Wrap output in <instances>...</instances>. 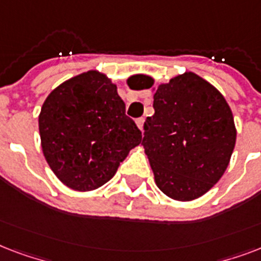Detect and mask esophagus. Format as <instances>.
Masks as SVG:
<instances>
[{"mask_svg": "<svg viewBox=\"0 0 261 261\" xmlns=\"http://www.w3.org/2000/svg\"><path fill=\"white\" fill-rule=\"evenodd\" d=\"M136 125H137V128L140 129V130H143V126H144V118H137Z\"/></svg>", "mask_w": 261, "mask_h": 261, "instance_id": "obj_1", "label": "esophagus"}]
</instances>
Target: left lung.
<instances>
[{
	"instance_id": "obj_1",
	"label": "left lung",
	"mask_w": 261,
	"mask_h": 261,
	"mask_svg": "<svg viewBox=\"0 0 261 261\" xmlns=\"http://www.w3.org/2000/svg\"><path fill=\"white\" fill-rule=\"evenodd\" d=\"M153 86L140 76L139 90ZM155 114L147 117L141 145L155 182L166 196L191 201L207 193L229 166L236 145L233 113L219 91L193 72L159 84Z\"/></svg>"
}]
</instances>
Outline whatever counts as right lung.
<instances>
[{
	"label": "right lung",
	"mask_w": 261,
	"mask_h": 261,
	"mask_svg": "<svg viewBox=\"0 0 261 261\" xmlns=\"http://www.w3.org/2000/svg\"><path fill=\"white\" fill-rule=\"evenodd\" d=\"M39 135L50 169L79 192L110 181L141 143L117 86L98 70L77 74L50 92L40 110Z\"/></svg>",
	"instance_id": "1"
}]
</instances>
